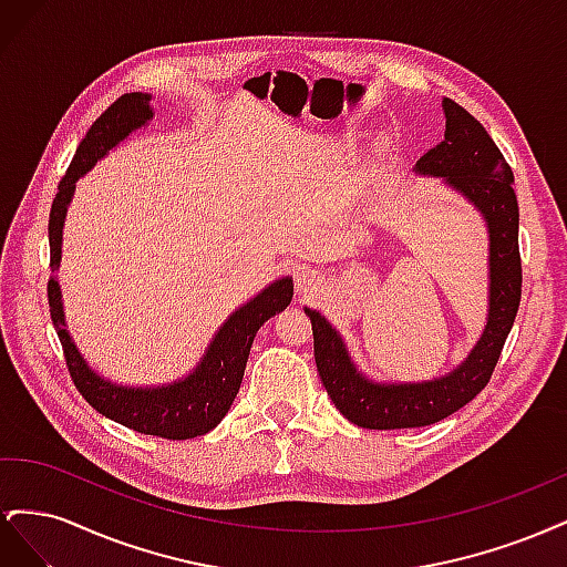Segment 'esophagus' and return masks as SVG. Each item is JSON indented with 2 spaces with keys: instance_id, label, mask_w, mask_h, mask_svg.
I'll return each instance as SVG.
<instances>
[{
  "instance_id": "esophagus-1",
  "label": "esophagus",
  "mask_w": 567,
  "mask_h": 567,
  "mask_svg": "<svg viewBox=\"0 0 567 567\" xmlns=\"http://www.w3.org/2000/svg\"><path fill=\"white\" fill-rule=\"evenodd\" d=\"M317 286H319V277L315 274V269H310V267L298 269V274H296V288H298V293L310 296V293H315Z\"/></svg>"
}]
</instances>
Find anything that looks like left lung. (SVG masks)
I'll use <instances>...</instances> for the list:
<instances>
[{"instance_id": "1", "label": "left lung", "mask_w": 567, "mask_h": 567, "mask_svg": "<svg viewBox=\"0 0 567 567\" xmlns=\"http://www.w3.org/2000/svg\"><path fill=\"white\" fill-rule=\"evenodd\" d=\"M444 140L419 158L416 173L444 177L466 196L487 221L489 231V310L483 336L471 354L447 375L423 383H373L359 373L346 342L317 310L312 321L315 362L321 383L342 416L369 431L421 427L452 416L483 390L499 362L504 342L516 321L523 288L518 250V200L513 173L487 130L461 109L442 101Z\"/></svg>"}]
</instances>
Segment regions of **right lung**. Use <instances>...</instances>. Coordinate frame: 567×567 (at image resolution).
Here are the masks:
<instances>
[{
    "label": "right lung",
    "instance_id": "add662e5",
    "mask_svg": "<svg viewBox=\"0 0 567 567\" xmlns=\"http://www.w3.org/2000/svg\"><path fill=\"white\" fill-rule=\"evenodd\" d=\"M151 94L132 92L123 94L117 101L101 113L87 136L80 142L71 167L59 184V194L51 203L49 213V250L51 271H56L61 262V236L68 203L73 198L75 182L90 173L92 165L104 158L106 153L140 130L153 117L148 106ZM49 312L54 329L59 333L65 367L80 394L87 400L99 414L106 419L132 427L136 433L156 435L165 440H188L205 435L227 416V411L236 398L238 388L244 381L246 362L250 354V346L260 326L277 312L286 310L293 298V281L288 277L274 281L262 293H257L250 302H246L221 323L215 333L210 348L205 350L203 359L194 373H188L184 381H175L158 388H125L115 385L94 373L84 357L78 352L71 333L65 331L63 302L59 281L51 277L47 284Z\"/></svg>",
    "mask_w": 567,
    "mask_h": 567
}]
</instances>
